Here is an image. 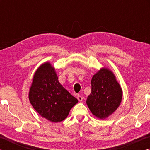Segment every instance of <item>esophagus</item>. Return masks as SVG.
<instances>
[{
    "instance_id": "1",
    "label": "esophagus",
    "mask_w": 150,
    "mask_h": 150,
    "mask_svg": "<svg viewBox=\"0 0 150 150\" xmlns=\"http://www.w3.org/2000/svg\"><path fill=\"white\" fill-rule=\"evenodd\" d=\"M77 98L79 101H82L83 99V96H81L80 95H77Z\"/></svg>"
}]
</instances>
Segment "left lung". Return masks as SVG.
Returning <instances> with one entry per match:
<instances>
[{
    "label": "left lung",
    "instance_id": "left-lung-1",
    "mask_svg": "<svg viewBox=\"0 0 150 150\" xmlns=\"http://www.w3.org/2000/svg\"><path fill=\"white\" fill-rule=\"evenodd\" d=\"M122 98V89L114 73L107 67H102L91 80V93L87 105L96 118L105 119L115 112Z\"/></svg>",
    "mask_w": 150,
    "mask_h": 150
}]
</instances>
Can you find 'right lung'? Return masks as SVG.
I'll list each match as a JSON object with an SVG mask.
<instances>
[{
	"instance_id": "right-lung-1",
	"label": "right lung",
	"mask_w": 150,
	"mask_h": 150,
	"mask_svg": "<svg viewBox=\"0 0 150 150\" xmlns=\"http://www.w3.org/2000/svg\"><path fill=\"white\" fill-rule=\"evenodd\" d=\"M29 100L43 118L59 122L67 117L78 100L60 84L55 67L50 62L39 66L30 86Z\"/></svg>"
}]
</instances>
